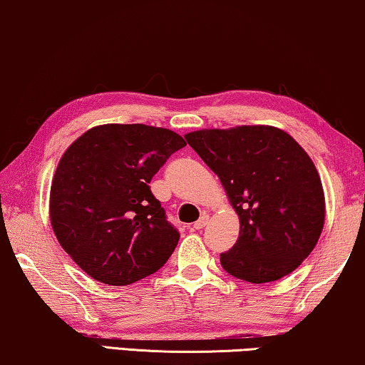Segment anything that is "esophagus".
<instances>
[{
	"label": "esophagus",
	"instance_id": "1",
	"mask_svg": "<svg viewBox=\"0 0 365 365\" xmlns=\"http://www.w3.org/2000/svg\"><path fill=\"white\" fill-rule=\"evenodd\" d=\"M207 223H208V215H202V217H200L198 222H195V225H193V230H202Z\"/></svg>",
	"mask_w": 365,
	"mask_h": 365
}]
</instances>
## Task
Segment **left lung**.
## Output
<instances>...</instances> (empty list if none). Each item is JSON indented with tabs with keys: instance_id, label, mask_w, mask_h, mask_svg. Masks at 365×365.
<instances>
[{
	"instance_id": "1",
	"label": "left lung",
	"mask_w": 365,
	"mask_h": 365,
	"mask_svg": "<svg viewBox=\"0 0 365 365\" xmlns=\"http://www.w3.org/2000/svg\"><path fill=\"white\" fill-rule=\"evenodd\" d=\"M217 173L235 212L240 236L220 255L235 278L261 284L304 261L324 227V192L299 143L271 125L203 129L185 135Z\"/></svg>"
}]
</instances>
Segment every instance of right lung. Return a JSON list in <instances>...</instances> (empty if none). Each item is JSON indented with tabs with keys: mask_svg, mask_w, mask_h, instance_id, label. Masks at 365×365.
<instances>
[{
	"mask_svg": "<svg viewBox=\"0 0 365 365\" xmlns=\"http://www.w3.org/2000/svg\"><path fill=\"white\" fill-rule=\"evenodd\" d=\"M185 145L162 127L106 124L82 133L64 152L51 185V225L91 278L132 284L170 258L180 233L148 183Z\"/></svg>",
	"mask_w": 365,
	"mask_h": 365,
	"instance_id": "obj_1",
	"label": "right lung"
}]
</instances>
